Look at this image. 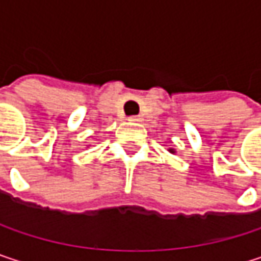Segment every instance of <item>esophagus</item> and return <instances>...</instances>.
Returning a JSON list of instances; mask_svg holds the SVG:
<instances>
[{"label":"esophagus","instance_id":"1","mask_svg":"<svg viewBox=\"0 0 261 261\" xmlns=\"http://www.w3.org/2000/svg\"><path fill=\"white\" fill-rule=\"evenodd\" d=\"M128 121H130V122H142V118H140V116H130Z\"/></svg>","mask_w":261,"mask_h":261}]
</instances>
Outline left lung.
Masks as SVG:
<instances>
[{"instance_id":"8db88e82","label":"left lung","mask_w":261,"mask_h":261,"mask_svg":"<svg viewBox=\"0 0 261 261\" xmlns=\"http://www.w3.org/2000/svg\"><path fill=\"white\" fill-rule=\"evenodd\" d=\"M169 152H172V154H175V149H174V148H169Z\"/></svg>"}]
</instances>
